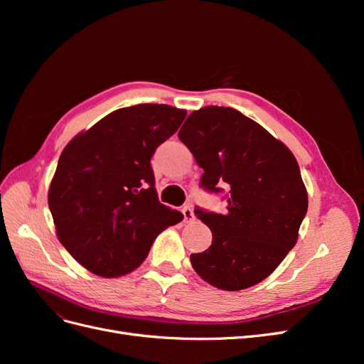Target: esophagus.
Wrapping results in <instances>:
<instances>
[{
    "mask_svg": "<svg viewBox=\"0 0 364 364\" xmlns=\"http://www.w3.org/2000/svg\"><path fill=\"white\" fill-rule=\"evenodd\" d=\"M182 214H183V220H185V222H193V220H194L193 206H191L190 203L185 205V206L182 208Z\"/></svg>",
    "mask_w": 364,
    "mask_h": 364,
    "instance_id": "obj_1",
    "label": "esophagus"
}]
</instances>
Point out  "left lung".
Instances as JSON below:
<instances>
[{
  "label": "left lung",
  "instance_id": "1",
  "mask_svg": "<svg viewBox=\"0 0 364 364\" xmlns=\"http://www.w3.org/2000/svg\"><path fill=\"white\" fill-rule=\"evenodd\" d=\"M179 139L203 168L200 188L223 194L226 213L196 206L213 245L191 266L217 289L252 287L293 249L308 196L293 153L237 109L206 106L188 115Z\"/></svg>",
  "mask_w": 364,
  "mask_h": 364
}]
</instances>
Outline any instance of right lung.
<instances>
[{"label":"right lung","instance_id":"obj_1","mask_svg":"<svg viewBox=\"0 0 364 364\" xmlns=\"http://www.w3.org/2000/svg\"><path fill=\"white\" fill-rule=\"evenodd\" d=\"M185 115L168 105L123 107L63 149L48 206L63 247L98 277L136 269L162 230L183 218L158 200L150 159Z\"/></svg>","mask_w":364,"mask_h":364}]
</instances>
